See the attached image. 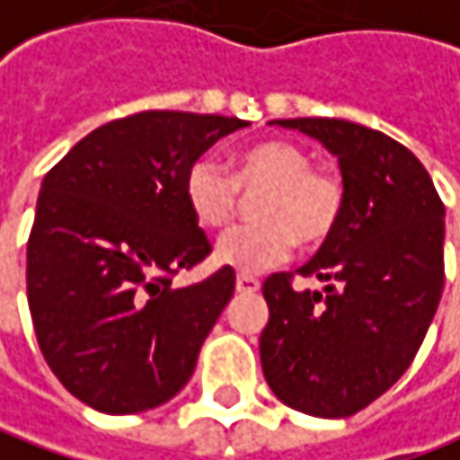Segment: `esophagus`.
Listing matches in <instances>:
<instances>
[{
	"label": "esophagus",
	"instance_id": "esophagus-1",
	"mask_svg": "<svg viewBox=\"0 0 460 460\" xmlns=\"http://www.w3.org/2000/svg\"><path fill=\"white\" fill-rule=\"evenodd\" d=\"M236 290H239V293H257V290H260V280L252 278V275L239 272V275H236Z\"/></svg>",
	"mask_w": 460,
	"mask_h": 460
}]
</instances>
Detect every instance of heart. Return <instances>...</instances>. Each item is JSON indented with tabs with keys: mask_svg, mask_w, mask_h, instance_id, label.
Segmentation results:
<instances>
[{
	"mask_svg": "<svg viewBox=\"0 0 460 460\" xmlns=\"http://www.w3.org/2000/svg\"><path fill=\"white\" fill-rule=\"evenodd\" d=\"M260 224L239 226L218 239L213 260L244 275L288 262L298 242L319 247L340 226L345 213V182L334 170L314 167L306 149L290 141H257L231 159V174L203 156L185 174V200L203 229L229 226L244 195Z\"/></svg>",
	"mask_w": 460,
	"mask_h": 460,
	"instance_id": "b5f03b06",
	"label": "heart"
}]
</instances>
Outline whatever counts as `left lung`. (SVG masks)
Here are the masks:
<instances>
[{"mask_svg": "<svg viewBox=\"0 0 460 460\" xmlns=\"http://www.w3.org/2000/svg\"><path fill=\"white\" fill-rule=\"evenodd\" d=\"M275 123L337 156L348 200L340 226L298 268L324 290H296L293 272L262 286V373L290 410L349 417L404 376L428 334L446 283V206L422 162L381 130L337 118Z\"/></svg>", "mask_w": 460, "mask_h": 460, "instance_id": "1", "label": "left lung"}]
</instances>
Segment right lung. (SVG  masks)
<instances>
[{"label": "right lung", "mask_w": 460, "mask_h": 460, "mask_svg": "<svg viewBox=\"0 0 460 460\" xmlns=\"http://www.w3.org/2000/svg\"><path fill=\"white\" fill-rule=\"evenodd\" d=\"M239 118L144 111L111 120L43 177L28 239L40 352L79 402L133 414L170 402L234 296L236 275L174 288L210 254L185 174Z\"/></svg>", "instance_id": "1"}]
</instances>
